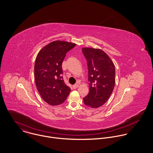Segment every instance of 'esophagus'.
I'll use <instances>...</instances> for the list:
<instances>
[{
	"instance_id": "1",
	"label": "esophagus",
	"mask_w": 153,
	"mask_h": 153,
	"mask_svg": "<svg viewBox=\"0 0 153 153\" xmlns=\"http://www.w3.org/2000/svg\"><path fill=\"white\" fill-rule=\"evenodd\" d=\"M79 87V85L78 84H75V85H73V88L74 89H76V88H77L78 87Z\"/></svg>"
}]
</instances>
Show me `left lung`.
<instances>
[{
	"label": "left lung",
	"instance_id": "8db88e82",
	"mask_svg": "<svg viewBox=\"0 0 153 153\" xmlns=\"http://www.w3.org/2000/svg\"><path fill=\"white\" fill-rule=\"evenodd\" d=\"M87 61L89 91L83 98L88 107L97 108L104 104L111 95L115 83V66L109 56L100 49L83 48Z\"/></svg>",
	"mask_w": 153,
	"mask_h": 153
}]
</instances>
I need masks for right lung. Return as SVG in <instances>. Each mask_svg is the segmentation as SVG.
<instances>
[{
  "label": "right lung",
  "mask_w": 153,
  "mask_h": 153,
  "mask_svg": "<svg viewBox=\"0 0 153 153\" xmlns=\"http://www.w3.org/2000/svg\"><path fill=\"white\" fill-rule=\"evenodd\" d=\"M75 45L55 41L45 46L36 56L34 66L36 86L42 99L51 105L62 104L71 92L61 76L62 64L66 53Z\"/></svg>",
  "instance_id": "obj_1"
}]
</instances>
